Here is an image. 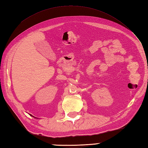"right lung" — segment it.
Wrapping results in <instances>:
<instances>
[{"label":"right lung","instance_id":"add662e5","mask_svg":"<svg viewBox=\"0 0 148 148\" xmlns=\"http://www.w3.org/2000/svg\"><path fill=\"white\" fill-rule=\"evenodd\" d=\"M30 116H32V117H34V118H36V117H34V116H32V114H30Z\"/></svg>","mask_w":148,"mask_h":148}]
</instances>
